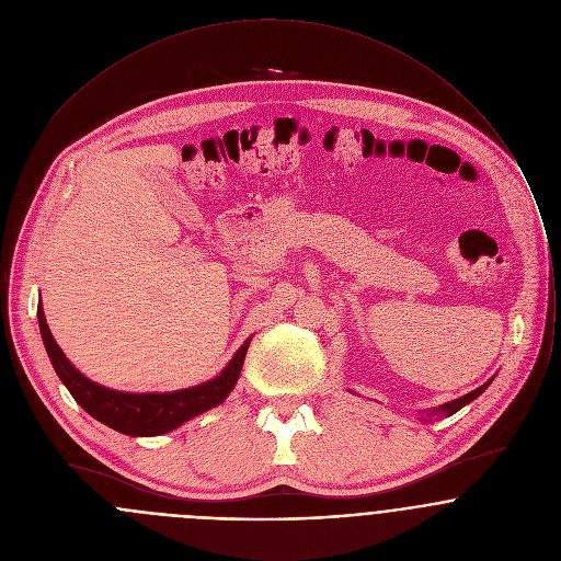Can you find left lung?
Instances as JSON below:
<instances>
[{
    "label": "left lung",
    "mask_w": 561,
    "mask_h": 561,
    "mask_svg": "<svg viewBox=\"0 0 561 561\" xmlns=\"http://www.w3.org/2000/svg\"><path fill=\"white\" fill-rule=\"evenodd\" d=\"M490 382H492V380H488L485 385H481L480 389H476V391H471V393H467V396H462V398H458V400L447 401V403H443V405H438V408L427 410V416H434V414L451 416V414H454V412H458L462 405H467V403H471L476 398H480L481 393L488 389V385H490Z\"/></svg>",
    "instance_id": "8db88e82"
}]
</instances>
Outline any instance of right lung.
I'll return each mask as SVG.
<instances>
[{
  "label": "right lung",
  "instance_id": "obj_1",
  "mask_svg": "<svg viewBox=\"0 0 561 561\" xmlns=\"http://www.w3.org/2000/svg\"><path fill=\"white\" fill-rule=\"evenodd\" d=\"M36 316L51 365L73 400L90 416L127 436H160L211 410L214 405H220L233 391L240 378L241 365L250 345V339H245L231 363L220 371V376L198 387L172 393H123L105 389L78 371L56 343L41 305Z\"/></svg>",
  "mask_w": 561,
  "mask_h": 561
}]
</instances>
